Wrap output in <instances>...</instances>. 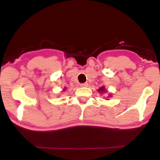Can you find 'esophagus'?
<instances>
[{"label":"esophagus","instance_id":"esophagus-1","mask_svg":"<svg viewBox=\"0 0 160 160\" xmlns=\"http://www.w3.org/2000/svg\"><path fill=\"white\" fill-rule=\"evenodd\" d=\"M81 87H88V83H87V82L82 83V84H81Z\"/></svg>","mask_w":160,"mask_h":160}]
</instances>
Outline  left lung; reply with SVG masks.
<instances>
[{
  "label": "left lung",
  "instance_id": "1",
  "mask_svg": "<svg viewBox=\"0 0 160 160\" xmlns=\"http://www.w3.org/2000/svg\"><path fill=\"white\" fill-rule=\"evenodd\" d=\"M98 91L99 93H103V92H106V89H105L104 87H101L100 88H99ZM109 96H111V95H109Z\"/></svg>",
  "mask_w": 160,
  "mask_h": 160
}]
</instances>
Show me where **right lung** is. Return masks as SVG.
<instances>
[{
  "instance_id": "1",
  "label": "right lung",
  "mask_w": 160,
  "mask_h": 160,
  "mask_svg": "<svg viewBox=\"0 0 160 160\" xmlns=\"http://www.w3.org/2000/svg\"><path fill=\"white\" fill-rule=\"evenodd\" d=\"M63 91H65V88H64V90H63Z\"/></svg>"
}]
</instances>
